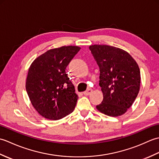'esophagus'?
Masks as SVG:
<instances>
[{
    "instance_id": "obj_1",
    "label": "esophagus",
    "mask_w": 159,
    "mask_h": 159,
    "mask_svg": "<svg viewBox=\"0 0 159 159\" xmlns=\"http://www.w3.org/2000/svg\"><path fill=\"white\" fill-rule=\"evenodd\" d=\"M92 93V89H90V88H89V89H87L85 92H83V94L85 96H89L90 93Z\"/></svg>"
}]
</instances>
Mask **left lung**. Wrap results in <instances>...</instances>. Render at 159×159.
I'll use <instances>...</instances> for the list:
<instances>
[{
  "instance_id": "left-lung-1",
  "label": "left lung",
  "mask_w": 159,
  "mask_h": 159,
  "mask_svg": "<svg viewBox=\"0 0 159 159\" xmlns=\"http://www.w3.org/2000/svg\"><path fill=\"white\" fill-rule=\"evenodd\" d=\"M100 67L99 85L103 100L96 106L111 117L124 114L135 100L140 89L139 67L129 53L117 47L94 44L89 47Z\"/></svg>"
}]
</instances>
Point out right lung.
<instances>
[{
    "mask_svg": "<svg viewBox=\"0 0 159 159\" xmlns=\"http://www.w3.org/2000/svg\"><path fill=\"white\" fill-rule=\"evenodd\" d=\"M80 49L76 46H64L48 50L29 67L26 92L33 107L46 119H62L76 105L79 96L66 69Z\"/></svg>",
    "mask_w": 159,
    "mask_h": 159,
    "instance_id": "1",
    "label": "right lung"
}]
</instances>
